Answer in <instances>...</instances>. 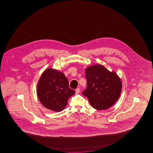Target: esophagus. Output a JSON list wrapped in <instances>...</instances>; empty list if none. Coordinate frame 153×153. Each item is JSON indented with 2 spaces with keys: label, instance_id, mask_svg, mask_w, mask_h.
Listing matches in <instances>:
<instances>
[{
  "label": "esophagus",
  "instance_id": "obj_1",
  "mask_svg": "<svg viewBox=\"0 0 153 153\" xmlns=\"http://www.w3.org/2000/svg\"><path fill=\"white\" fill-rule=\"evenodd\" d=\"M80 92V88H77L76 90H75V94H78Z\"/></svg>",
  "mask_w": 153,
  "mask_h": 153
}]
</instances>
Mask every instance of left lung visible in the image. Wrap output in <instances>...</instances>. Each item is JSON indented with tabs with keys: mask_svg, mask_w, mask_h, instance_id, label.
<instances>
[{
	"mask_svg": "<svg viewBox=\"0 0 153 153\" xmlns=\"http://www.w3.org/2000/svg\"><path fill=\"white\" fill-rule=\"evenodd\" d=\"M87 87L82 94L87 97L92 107L98 111L111 107L119 99L122 82L114 72L103 65H91L85 70Z\"/></svg>",
	"mask_w": 153,
	"mask_h": 153,
	"instance_id": "obj_1",
	"label": "left lung"
}]
</instances>
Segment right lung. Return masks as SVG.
Masks as SVG:
<instances>
[{
  "label": "right lung",
  "instance_id": "obj_1",
  "mask_svg": "<svg viewBox=\"0 0 153 153\" xmlns=\"http://www.w3.org/2000/svg\"><path fill=\"white\" fill-rule=\"evenodd\" d=\"M75 93L69 88L68 80L65 74L52 68L42 73L37 85V95L40 103L55 111H63L69 98Z\"/></svg>",
  "mask_w": 153,
  "mask_h": 153
}]
</instances>
